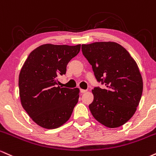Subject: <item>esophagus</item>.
<instances>
[{
  "instance_id": "34e87169",
  "label": "esophagus",
  "mask_w": 156,
  "mask_h": 156,
  "mask_svg": "<svg viewBox=\"0 0 156 156\" xmlns=\"http://www.w3.org/2000/svg\"><path fill=\"white\" fill-rule=\"evenodd\" d=\"M87 90H84V89H80V92H81L82 93H86L87 92Z\"/></svg>"
}]
</instances>
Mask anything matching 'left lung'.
<instances>
[{
  "instance_id": "left-lung-1",
  "label": "left lung",
  "mask_w": 156,
  "mask_h": 156,
  "mask_svg": "<svg viewBox=\"0 0 156 156\" xmlns=\"http://www.w3.org/2000/svg\"><path fill=\"white\" fill-rule=\"evenodd\" d=\"M83 55L92 66L101 89L92 90L89 105L93 116L108 128H118L132 118L140 104L143 82L138 66L126 49L112 41L82 44Z\"/></svg>"
}]
</instances>
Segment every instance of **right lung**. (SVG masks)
Wrapping results in <instances>:
<instances>
[{
  "label": "right lung",
  "instance_id": "1",
  "mask_svg": "<svg viewBox=\"0 0 156 156\" xmlns=\"http://www.w3.org/2000/svg\"><path fill=\"white\" fill-rule=\"evenodd\" d=\"M76 46L46 44L30 53L19 75L21 104L37 125L47 129L60 127L70 118L80 97V89L58 85L69 61L80 52Z\"/></svg>",
  "mask_w": 156,
  "mask_h": 156
}]
</instances>
